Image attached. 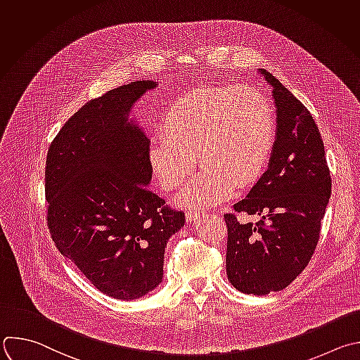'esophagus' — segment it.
Instances as JSON below:
<instances>
[{
	"label": "esophagus",
	"instance_id": "1",
	"mask_svg": "<svg viewBox=\"0 0 360 360\" xmlns=\"http://www.w3.org/2000/svg\"><path fill=\"white\" fill-rule=\"evenodd\" d=\"M200 217V212L196 210H188L186 212V221H195Z\"/></svg>",
	"mask_w": 360,
	"mask_h": 360
}]
</instances>
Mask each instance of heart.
<instances>
[{
	"label": "heart",
	"instance_id": "1",
	"mask_svg": "<svg viewBox=\"0 0 360 360\" xmlns=\"http://www.w3.org/2000/svg\"><path fill=\"white\" fill-rule=\"evenodd\" d=\"M161 130L162 137L151 140L150 161L162 188L184 185L198 158L203 171L178 202L205 207L262 176L276 141V118L270 100L256 87L209 86L176 98L164 114Z\"/></svg>",
	"mask_w": 360,
	"mask_h": 360
}]
</instances>
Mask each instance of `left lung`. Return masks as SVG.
<instances>
[{
	"instance_id": "obj_1",
	"label": "left lung",
	"mask_w": 360,
	"mask_h": 360,
	"mask_svg": "<svg viewBox=\"0 0 360 360\" xmlns=\"http://www.w3.org/2000/svg\"><path fill=\"white\" fill-rule=\"evenodd\" d=\"M273 87L277 133L267 171L236 212L257 214L253 224L226 213V273L245 294L266 295L290 285L308 266L330 196L321 133L308 108L264 69Z\"/></svg>"
}]
</instances>
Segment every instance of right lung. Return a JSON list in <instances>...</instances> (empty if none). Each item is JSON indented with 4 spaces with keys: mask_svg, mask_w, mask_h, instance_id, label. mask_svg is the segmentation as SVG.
<instances>
[{
    "mask_svg": "<svg viewBox=\"0 0 360 360\" xmlns=\"http://www.w3.org/2000/svg\"><path fill=\"white\" fill-rule=\"evenodd\" d=\"M158 82L137 80L87 101L49 146L48 227L55 246L103 294L131 301L164 276L167 242L185 223L151 192L150 140L130 120Z\"/></svg>",
    "mask_w": 360,
    "mask_h": 360,
    "instance_id": "right-lung-1",
    "label": "right lung"
}]
</instances>
